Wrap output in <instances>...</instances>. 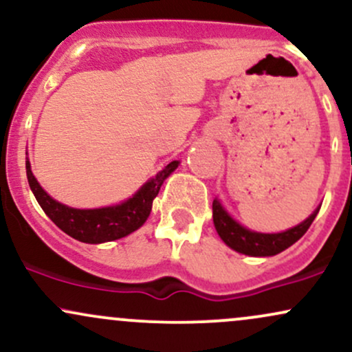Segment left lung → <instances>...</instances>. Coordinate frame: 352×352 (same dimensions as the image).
<instances>
[{"mask_svg": "<svg viewBox=\"0 0 352 352\" xmlns=\"http://www.w3.org/2000/svg\"><path fill=\"white\" fill-rule=\"evenodd\" d=\"M213 223H215L217 233L230 248L238 253L248 254V256H273L281 253L283 250L289 248L296 243L300 238L308 232V228L316 218L319 208L314 210L311 215L301 221L296 227L286 230L281 233H258L241 227L238 221L228 215L227 210L221 207L217 199L213 200Z\"/></svg>", "mask_w": 352, "mask_h": 352, "instance_id": "8db88e82", "label": "left lung"}]
</instances>
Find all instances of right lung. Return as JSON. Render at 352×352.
<instances>
[{
	"label": "right lung",
	"mask_w": 352,
	"mask_h": 352,
	"mask_svg": "<svg viewBox=\"0 0 352 352\" xmlns=\"http://www.w3.org/2000/svg\"><path fill=\"white\" fill-rule=\"evenodd\" d=\"M179 160H173L122 204L91 210L71 208L47 195L31 172L30 160H26V175L36 200L41 205L44 213L54 221L56 227L82 243H104L131 235L142 227L151 215L152 201L162 187L164 180L179 167Z\"/></svg>",
	"instance_id": "right-lung-1"
}]
</instances>
